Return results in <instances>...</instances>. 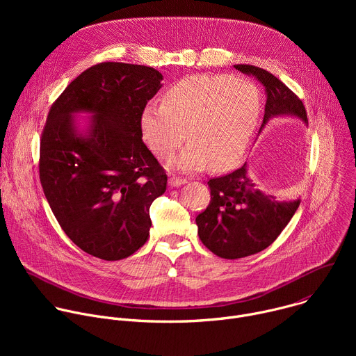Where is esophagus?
I'll return each mask as SVG.
<instances>
[{"instance_id":"esophagus-1","label":"esophagus","mask_w":356,"mask_h":356,"mask_svg":"<svg viewBox=\"0 0 356 356\" xmlns=\"http://www.w3.org/2000/svg\"><path fill=\"white\" fill-rule=\"evenodd\" d=\"M168 183H169L170 187H180V186L186 184L187 180H186V179H180V177L172 176V177H169V181H168Z\"/></svg>"}]
</instances>
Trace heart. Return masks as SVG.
Instances as JSON below:
<instances>
[{
  "label": "heart",
  "instance_id": "heart-1",
  "mask_svg": "<svg viewBox=\"0 0 356 356\" xmlns=\"http://www.w3.org/2000/svg\"><path fill=\"white\" fill-rule=\"evenodd\" d=\"M261 118L255 84L227 74H197L180 80L163 95V104L147 103L139 125L143 140L169 169L198 173L210 163L214 172L238 166L250 146Z\"/></svg>",
  "mask_w": 356,
  "mask_h": 356
}]
</instances>
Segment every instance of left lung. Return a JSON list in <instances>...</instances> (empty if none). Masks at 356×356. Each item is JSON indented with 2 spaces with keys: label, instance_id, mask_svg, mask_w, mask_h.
<instances>
[{
  "label": "left lung",
  "instance_id": "left-lung-1",
  "mask_svg": "<svg viewBox=\"0 0 356 356\" xmlns=\"http://www.w3.org/2000/svg\"><path fill=\"white\" fill-rule=\"evenodd\" d=\"M236 70L255 76L266 90L265 125L276 117H293L309 127L306 108L297 95L269 72L235 65ZM211 201L206 211L197 216L198 236L214 255L239 259L266 249L280 235L300 206V197L277 200L259 190L248 176L246 163L235 172L209 181Z\"/></svg>",
  "mask_w": 356,
  "mask_h": 356
}]
</instances>
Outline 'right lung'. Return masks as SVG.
I'll return each mask as SVG.
<instances>
[{
    "instance_id": "obj_1",
    "label": "right lung",
    "mask_w": 356,
    "mask_h": 356,
    "mask_svg": "<svg viewBox=\"0 0 356 356\" xmlns=\"http://www.w3.org/2000/svg\"><path fill=\"white\" fill-rule=\"evenodd\" d=\"M162 80L154 67L99 63L49 111L39 161L43 193L65 234L95 258L120 261L143 246L150 204L166 191V173L139 125Z\"/></svg>"
}]
</instances>
